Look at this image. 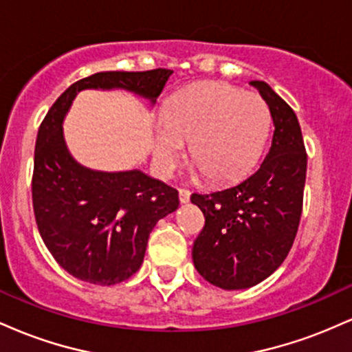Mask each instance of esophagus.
I'll use <instances>...</instances> for the list:
<instances>
[{"instance_id":"34e87169","label":"esophagus","mask_w":352,"mask_h":352,"mask_svg":"<svg viewBox=\"0 0 352 352\" xmlns=\"http://www.w3.org/2000/svg\"><path fill=\"white\" fill-rule=\"evenodd\" d=\"M179 200H180V204H188V200H190V190H187V188H180V190H179Z\"/></svg>"}]
</instances>
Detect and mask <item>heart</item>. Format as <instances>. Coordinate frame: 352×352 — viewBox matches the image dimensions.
<instances>
[{
    "mask_svg": "<svg viewBox=\"0 0 352 352\" xmlns=\"http://www.w3.org/2000/svg\"><path fill=\"white\" fill-rule=\"evenodd\" d=\"M272 129L260 96L223 82H199L173 94L157 125L155 164L168 175L190 142V157L212 184H233L253 170Z\"/></svg>",
    "mask_w": 352,
    "mask_h": 352,
    "instance_id": "b5f03b06",
    "label": "heart"
}]
</instances>
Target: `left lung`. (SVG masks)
<instances>
[{"label": "left lung", "instance_id": "obj_1", "mask_svg": "<svg viewBox=\"0 0 352 352\" xmlns=\"http://www.w3.org/2000/svg\"><path fill=\"white\" fill-rule=\"evenodd\" d=\"M250 84L272 114L270 152L236 185L190 197L205 217L193 265L221 289L252 288L276 272L292 250L302 210L308 157L298 117L263 80Z\"/></svg>", "mask_w": 352, "mask_h": 352}]
</instances>
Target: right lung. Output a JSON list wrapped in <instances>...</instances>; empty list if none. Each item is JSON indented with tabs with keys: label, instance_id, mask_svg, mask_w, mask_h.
Wrapping results in <instances>:
<instances>
[{
	"label": "right lung",
	"instance_id": "right-lung-1",
	"mask_svg": "<svg viewBox=\"0 0 352 352\" xmlns=\"http://www.w3.org/2000/svg\"><path fill=\"white\" fill-rule=\"evenodd\" d=\"M172 72H96L67 87L39 127L36 223L54 260L78 280L111 286L131 278L157 221L179 208V192L140 170L100 172L76 162L64 140V117L84 89H124L155 104Z\"/></svg>",
	"mask_w": 352,
	"mask_h": 352
}]
</instances>
